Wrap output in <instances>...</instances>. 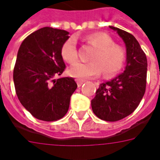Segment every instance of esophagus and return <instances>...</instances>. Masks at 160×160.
I'll use <instances>...</instances> for the list:
<instances>
[{"mask_svg": "<svg viewBox=\"0 0 160 160\" xmlns=\"http://www.w3.org/2000/svg\"><path fill=\"white\" fill-rule=\"evenodd\" d=\"M76 82H77V85H78V86H81L84 83H85V80H79V79H77Z\"/></svg>", "mask_w": 160, "mask_h": 160, "instance_id": "esophagus-1", "label": "esophagus"}]
</instances>
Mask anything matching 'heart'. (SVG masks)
Returning <instances> with one entry per match:
<instances>
[{"instance_id":"obj_1","label":"heart","mask_w":160,"mask_h":160,"mask_svg":"<svg viewBox=\"0 0 160 160\" xmlns=\"http://www.w3.org/2000/svg\"><path fill=\"white\" fill-rule=\"evenodd\" d=\"M86 41L97 48L92 55V62H77L68 69V74L79 80H86L99 76L103 70L106 76L118 73L124 65L125 52L122 47L114 44L108 35L97 33L89 35ZM61 55L65 62L74 63L78 60L76 39L68 38L62 45Z\"/></svg>"}]
</instances>
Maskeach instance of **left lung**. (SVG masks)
<instances>
[{
    "instance_id": "left-lung-1",
    "label": "left lung",
    "mask_w": 160,
    "mask_h": 160,
    "mask_svg": "<svg viewBox=\"0 0 160 160\" xmlns=\"http://www.w3.org/2000/svg\"><path fill=\"white\" fill-rule=\"evenodd\" d=\"M109 28L116 31L125 42L126 65L123 73L100 84L92 100V108L99 119L118 121L133 113L142 99L146 90L148 61L133 35L113 26Z\"/></svg>"
}]
</instances>
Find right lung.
<instances>
[{"mask_svg":"<svg viewBox=\"0 0 160 160\" xmlns=\"http://www.w3.org/2000/svg\"><path fill=\"white\" fill-rule=\"evenodd\" d=\"M68 31L44 27L23 40L18 52L13 81L21 104L38 119H62L69 108L70 98L77 88L74 78L61 75L65 63L61 55Z\"/></svg>","mask_w":160,"mask_h":160,"instance_id":"obj_1","label":"right lung"}]
</instances>
